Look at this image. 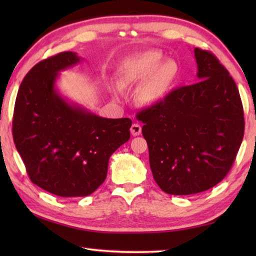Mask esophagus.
Here are the masks:
<instances>
[{"label": "esophagus", "instance_id": "1", "mask_svg": "<svg viewBox=\"0 0 256 256\" xmlns=\"http://www.w3.org/2000/svg\"><path fill=\"white\" fill-rule=\"evenodd\" d=\"M140 132H142V128H140V125L138 123L132 124V126H131V134L133 135V136H138V135L140 134Z\"/></svg>", "mask_w": 256, "mask_h": 256}]
</instances>
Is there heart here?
Wrapping results in <instances>:
<instances>
[{"label":"heart","mask_w":256,"mask_h":256,"mask_svg":"<svg viewBox=\"0 0 256 256\" xmlns=\"http://www.w3.org/2000/svg\"><path fill=\"white\" fill-rule=\"evenodd\" d=\"M162 59L160 52H146L123 64L122 78L120 80L122 88L146 79L138 91V100L140 104L150 106L164 100L177 78L179 69L176 62L168 59L160 65Z\"/></svg>","instance_id":"obj_1"}]
</instances>
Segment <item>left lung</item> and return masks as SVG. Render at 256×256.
Here are the masks:
<instances>
[{
	"label": "left lung",
	"mask_w": 256,
	"mask_h": 256,
	"mask_svg": "<svg viewBox=\"0 0 256 256\" xmlns=\"http://www.w3.org/2000/svg\"><path fill=\"white\" fill-rule=\"evenodd\" d=\"M198 82L170 91L143 108L150 165L170 194H192L216 186L229 172L244 135L238 86L214 54L194 48Z\"/></svg>",
	"instance_id": "obj_1"
}]
</instances>
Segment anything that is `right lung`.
I'll list each match as a JSON object with an SVG mask.
<instances>
[{"mask_svg":"<svg viewBox=\"0 0 256 256\" xmlns=\"http://www.w3.org/2000/svg\"><path fill=\"white\" fill-rule=\"evenodd\" d=\"M79 62L76 52H64L35 64L22 81L14 108V143L32 182L59 197L96 192L132 125L128 118H101L59 94V72Z\"/></svg>","mask_w":256,"mask_h":256,"instance_id":"right-lung-1","label":"right lung"}]
</instances>
